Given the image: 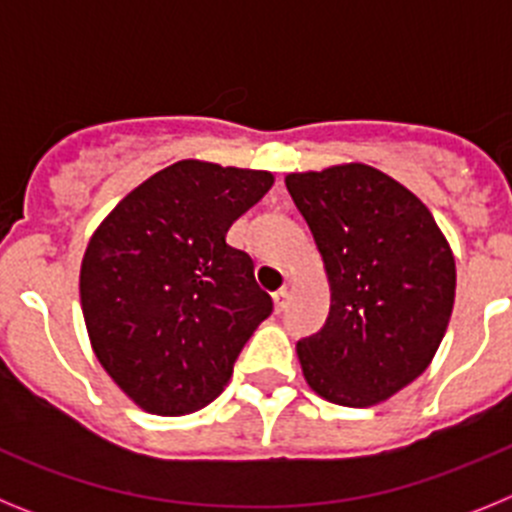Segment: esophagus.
Instances as JSON below:
<instances>
[{"mask_svg":"<svg viewBox=\"0 0 512 512\" xmlns=\"http://www.w3.org/2000/svg\"><path fill=\"white\" fill-rule=\"evenodd\" d=\"M274 307H277V312L279 310H284V307H287V300H289V292H287V287H282V289H277V292H274Z\"/></svg>","mask_w":512,"mask_h":512,"instance_id":"esophagus-1","label":"esophagus"}]
</instances>
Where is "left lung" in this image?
<instances>
[{
	"mask_svg": "<svg viewBox=\"0 0 512 512\" xmlns=\"http://www.w3.org/2000/svg\"><path fill=\"white\" fill-rule=\"evenodd\" d=\"M330 282V312L297 341L302 374L325 400L369 408L428 369L451 318L456 266L431 210L364 164L289 174Z\"/></svg>",
	"mask_w": 512,
	"mask_h": 512,
	"instance_id": "left-lung-1",
	"label": "left lung"
}]
</instances>
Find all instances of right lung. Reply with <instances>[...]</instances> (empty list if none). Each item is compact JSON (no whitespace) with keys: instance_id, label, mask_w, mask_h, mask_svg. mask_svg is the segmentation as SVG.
<instances>
[{"instance_id":"right-lung-1","label":"right lung","mask_w":512,"mask_h":512,"mask_svg":"<svg viewBox=\"0 0 512 512\" xmlns=\"http://www.w3.org/2000/svg\"><path fill=\"white\" fill-rule=\"evenodd\" d=\"M274 184L269 171L176 161L104 217L81 261V310L104 372L156 415L215 400L274 302L230 225Z\"/></svg>"}]
</instances>
